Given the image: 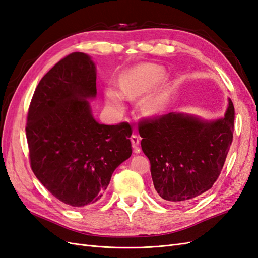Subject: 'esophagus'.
Instances as JSON below:
<instances>
[{"mask_svg": "<svg viewBox=\"0 0 258 258\" xmlns=\"http://www.w3.org/2000/svg\"><path fill=\"white\" fill-rule=\"evenodd\" d=\"M140 141H141L140 136H137V135H135V134H133V135L131 136V142H132V145H133V148H134V153H136V154H139V153H140V151H141V149L139 148V145H140Z\"/></svg>", "mask_w": 258, "mask_h": 258, "instance_id": "34e87169", "label": "esophagus"}]
</instances>
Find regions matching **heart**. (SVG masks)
<instances>
[{"label": "heart", "instance_id": "heart-1", "mask_svg": "<svg viewBox=\"0 0 258 258\" xmlns=\"http://www.w3.org/2000/svg\"><path fill=\"white\" fill-rule=\"evenodd\" d=\"M165 75L161 66L147 63L141 66L130 74L125 75L119 82V91L115 88L106 89L107 103L116 110L123 107V95L127 99H136L147 92L163 79ZM167 94L163 88H158L143 100V111L148 115H157L164 110Z\"/></svg>", "mask_w": 258, "mask_h": 258}]
</instances>
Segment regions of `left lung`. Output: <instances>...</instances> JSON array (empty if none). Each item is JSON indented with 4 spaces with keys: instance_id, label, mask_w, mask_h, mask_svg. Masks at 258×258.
Masks as SVG:
<instances>
[{
    "instance_id": "1",
    "label": "left lung",
    "mask_w": 258,
    "mask_h": 258,
    "mask_svg": "<svg viewBox=\"0 0 258 258\" xmlns=\"http://www.w3.org/2000/svg\"><path fill=\"white\" fill-rule=\"evenodd\" d=\"M234 117V105L230 100L224 117L213 122L181 113L141 119V145L151 161L159 200L192 202L212 188L233 142Z\"/></svg>"
}]
</instances>
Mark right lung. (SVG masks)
Listing matches in <instances>:
<instances>
[{"label":"right lung","mask_w":258,"mask_h":258,"mask_svg":"<svg viewBox=\"0 0 258 258\" xmlns=\"http://www.w3.org/2000/svg\"><path fill=\"white\" fill-rule=\"evenodd\" d=\"M94 63L73 52L41 78L28 107L26 139L31 168L59 201L93 205L116 167L132 155L127 122L99 124L87 99L97 94Z\"/></svg>","instance_id":"obj_1"}]
</instances>
